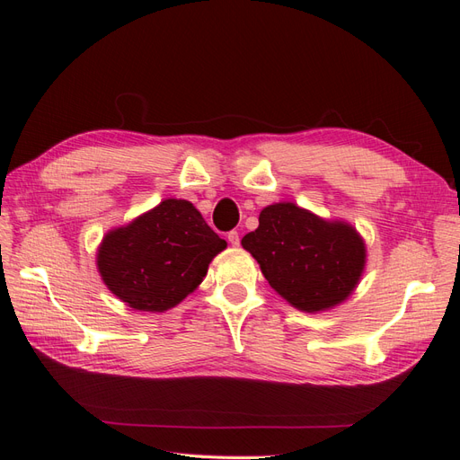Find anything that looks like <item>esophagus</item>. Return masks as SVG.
Returning <instances> with one entry per match:
<instances>
[{
	"mask_svg": "<svg viewBox=\"0 0 460 460\" xmlns=\"http://www.w3.org/2000/svg\"><path fill=\"white\" fill-rule=\"evenodd\" d=\"M228 242H230V245H234V247H238L240 245V234L238 232H228Z\"/></svg>",
	"mask_w": 460,
	"mask_h": 460,
	"instance_id": "obj_1",
	"label": "esophagus"
}]
</instances>
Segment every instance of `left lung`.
<instances>
[{
  "label": "left lung",
  "mask_w": 460,
  "mask_h": 460,
  "mask_svg": "<svg viewBox=\"0 0 460 460\" xmlns=\"http://www.w3.org/2000/svg\"><path fill=\"white\" fill-rule=\"evenodd\" d=\"M242 245L269 284L305 313L328 311L353 294L367 262L358 232L343 220H324L296 203H274Z\"/></svg>",
  "instance_id": "left-lung-1"
}]
</instances>
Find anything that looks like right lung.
<instances>
[{
    "label": "right lung",
    "mask_w": 460,
    "mask_h": 460,
    "mask_svg": "<svg viewBox=\"0 0 460 460\" xmlns=\"http://www.w3.org/2000/svg\"><path fill=\"white\" fill-rule=\"evenodd\" d=\"M226 242L186 199H164L130 225L105 234L97 270L136 311L163 313L186 299Z\"/></svg>",
    "instance_id": "right-lung-1"
}]
</instances>
